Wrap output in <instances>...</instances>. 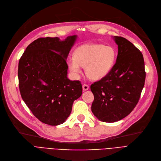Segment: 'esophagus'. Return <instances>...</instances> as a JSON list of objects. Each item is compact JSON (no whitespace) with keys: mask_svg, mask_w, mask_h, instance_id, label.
Instances as JSON below:
<instances>
[{"mask_svg":"<svg viewBox=\"0 0 161 161\" xmlns=\"http://www.w3.org/2000/svg\"><path fill=\"white\" fill-rule=\"evenodd\" d=\"M88 88H89V86H88V85H86V84H84V85H82V89H83V91H88Z\"/></svg>","mask_w":161,"mask_h":161,"instance_id":"34e87169","label":"esophagus"}]
</instances>
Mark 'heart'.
Wrapping results in <instances>:
<instances>
[{
    "mask_svg": "<svg viewBox=\"0 0 161 161\" xmlns=\"http://www.w3.org/2000/svg\"><path fill=\"white\" fill-rule=\"evenodd\" d=\"M116 58L115 49L110 46L100 43H86L77 47L74 57L68 58L67 66L75 76L82 73V67H85V73L90 79L99 80L110 71Z\"/></svg>",
    "mask_w": 161,
    "mask_h": 161,
    "instance_id": "obj_1",
    "label": "heart"
}]
</instances>
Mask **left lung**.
<instances>
[{"instance_id":"1","label":"left lung","mask_w":161,"mask_h":161,"mask_svg":"<svg viewBox=\"0 0 161 161\" xmlns=\"http://www.w3.org/2000/svg\"><path fill=\"white\" fill-rule=\"evenodd\" d=\"M118 46L116 62L104 77L91 86L94 99L91 110L108 123L129 115L139 102L146 73L143 54L125 38L114 36Z\"/></svg>"}]
</instances>
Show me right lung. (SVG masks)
Returning <instances> with one entry per match:
<instances>
[{
  "instance_id": "right-lung-1",
  "label": "right lung",
  "mask_w": 161,
  "mask_h": 161,
  "mask_svg": "<svg viewBox=\"0 0 161 161\" xmlns=\"http://www.w3.org/2000/svg\"><path fill=\"white\" fill-rule=\"evenodd\" d=\"M77 36L40 37L25 49L18 63L19 88L31 112L42 123L63 124L82 94L79 80L67 78L66 59Z\"/></svg>"
}]
</instances>
